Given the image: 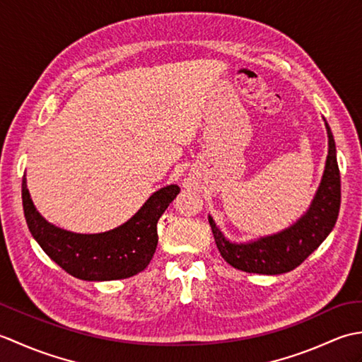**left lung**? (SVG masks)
<instances>
[{
	"label": "left lung",
	"instance_id": "left-lung-1",
	"mask_svg": "<svg viewBox=\"0 0 362 362\" xmlns=\"http://www.w3.org/2000/svg\"><path fill=\"white\" fill-rule=\"evenodd\" d=\"M328 156L317 193L302 218L279 233L250 243H232L222 235L209 216L218 249L230 266L250 274L279 275L300 266L332 232L341 206V174L336 160V144L327 124Z\"/></svg>",
	"mask_w": 362,
	"mask_h": 362
}]
</instances>
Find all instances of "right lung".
Returning a JSON list of instances; mask_svg holds the SVG:
<instances>
[{
  "label": "right lung",
  "instance_id": "right-lung-1",
  "mask_svg": "<svg viewBox=\"0 0 362 362\" xmlns=\"http://www.w3.org/2000/svg\"><path fill=\"white\" fill-rule=\"evenodd\" d=\"M180 193L177 185L156 191L124 224L104 233H73L49 224L34 206L23 177L21 199L30 235L65 272L81 280H121L144 271L157 249V222Z\"/></svg>",
  "mask_w": 362,
  "mask_h": 362
}]
</instances>
